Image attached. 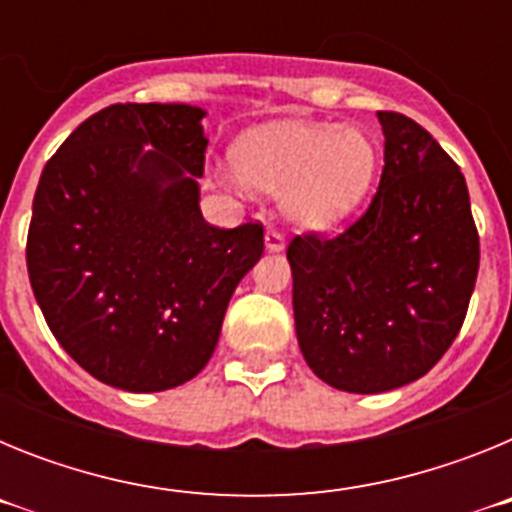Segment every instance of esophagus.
<instances>
[{
	"mask_svg": "<svg viewBox=\"0 0 512 512\" xmlns=\"http://www.w3.org/2000/svg\"><path fill=\"white\" fill-rule=\"evenodd\" d=\"M266 248H269V251H282L284 248V235L279 233L277 228L266 230Z\"/></svg>",
	"mask_w": 512,
	"mask_h": 512,
	"instance_id": "esophagus-1",
	"label": "esophagus"
}]
</instances>
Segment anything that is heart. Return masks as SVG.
<instances>
[{"label":"heart","mask_w":512,"mask_h":512,"mask_svg":"<svg viewBox=\"0 0 512 512\" xmlns=\"http://www.w3.org/2000/svg\"><path fill=\"white\" fill-rule=\"evenodd\" d=\"M243 184L284 192V210L305 228H330L364 202L377 171V148L356 128L282 122L251 130L233 146Z\"/></svg>","instance_id":"b5f03b06"}]
</instances>
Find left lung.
<instances>
[{
	"instance_id": "left-lung-1",
	"label": "left lung",
	"mask_w": 512,
	"mask_h": 512,
	"mask_svg": "<svg viewBox=\"0 0 512 512\" xmlns=\"http://www.w3.org/2000/svg\"><path fill=\"white\" fill-rule=\"evenodd\" d=\"M384 169L369 207L338 235L287 246L300 351L323 382L377 395L415 382L459 336L479 271V233L454 158L400 112H377Z\"/></svg>"
}]
</instances>
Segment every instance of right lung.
<instances>
[{
	"mask_svg": "<svg viewBox=\"0 0 512 512\" xmlns=\"http://www.w3.org/2000/svg\"><path fill=\"white\" fill-rule=\"evenodd\" d=\"M202 117L189 104H110L63 140L35 189V300L63 351L120 390L197 377L264 253L259 220L217 228L202 217Z\"/></svg>",
	"mask_w": 512,
	"mask_h": 512,
	"instance_id": "1",
	"label": "right lung"
}]
</instances>
